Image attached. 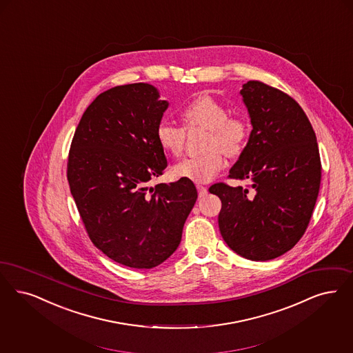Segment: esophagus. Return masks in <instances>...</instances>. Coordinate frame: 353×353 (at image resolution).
<instances>
[{
  "mask_svg": "<svg viewBox=\"0 0 353 353\" xmlns=\"http://www.w3.org/2000/svg\"><path fill=\"white\" fill-rule=\"evenodd\" d=\"M197 190H198V196L199 197H203V196H206L208 194V188L206 186H203V185H197Z\"/></svg>",
  "mask_w": 353,
  "mask_h": 353,
  "instance_id": "esophagus-1",
  "label": "esophagus"
}]
</instances>
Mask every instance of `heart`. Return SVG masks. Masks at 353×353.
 Wrapping results in <instances>:
<instances>
[{"instance_id": "obj_1", "label": "heart", "mask_w": 353, "mask_h": 353, "mask_svg": "<svg viewBox=\"0 0 353 353\" xmlns=\"http://www.w3.org/2000/svg\"><path fill=\"white\" fill-rule=\"evenodd\" d=\"M185 128L202 127L208 130L201 155L192 156L174 165L173 173L180 179L194 183H208L218 172L223 170L225 152L230 157L239 156L250 137V126L241 117L228 115V109L212 99L202 94L193 99L183 110ZM185 130L170 122H161L156 128V141L161 150L170 155L179 157L183 152Z\"/></svg>"}]
</instances>
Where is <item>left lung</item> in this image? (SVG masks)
Instances as JSON below:
<instances>
[{
    "label": "left lung",
    "mask_w": 353,
    "mask_h": 353,
    "mask_svg": "<svg viewBox=\"0 0 353 353\" xmlns=\"http://www.w3.org/2000/svg\"><path fill=\"white\" fill-rule=\"evenodd\" d=\"M240 94L254 128L228 177L251 180L254 196L225 183L209 192L222 201L218 223L227 245L245 259L267 261L303 236L322 164L315 132L296 99L257 80L243 85Z\"/></svg>",
    "instance_id": "obj_1"
}]
</instances>
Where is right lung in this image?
<instances>
[{"label":"right lung","mask_w":353,"mask_h":353,"mask_svg":"<svg viewBox=\"0 0 353 353\" xmlns=\"http://www.w3.org/2000/svg\"><path fill=\"white\" fill-rule=\"evenodd\" d=\"M167 108L152 85L112 88L86 108L68 154L67 179L89 239L130 268L165 261L197 201L186 179L148 186L168 165L156 141Z\"/></svg>","instance_id":"right-lung-1"}]
</instances>
